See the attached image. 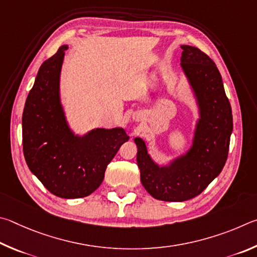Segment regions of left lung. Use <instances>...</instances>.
<instances>
[{"label": "left lung", "instance_id": "left-lung-1", "mask_svg": "<svg viewBox=\"0 0 257 257\" xmlns=\"http://www.w3.org/2000/svg\"><path fill=\"white\" fill-rule=\"evenodd\" d=\"M181 47L182 69L200 109L192 148L168 166L159 167L148 154L145 141L134 139L142 185L155 199L168 202L193 199L221 173L232 132L231 106L217 65L199 48Z\"/></svg>", "mask_w": 257, "mask_h": 257}]
</instances>
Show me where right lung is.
Returning <instances> with one entry per match:
<instances>
[{"label":"right lung","instance_id":"1","mask_svg":"<svg viewBox=\"0 0 257 257\" xmlns=\"http://www.w3.org/2000/svg\"><path fill=\"white\" fill-rule=\"evenodd\" d=\"M45 61L27 97L22 114V145L30 172L58 197L91 194L105 177L108 164L128 136L121 127L96 128L74 136L60 100V74L65 51Z\"/></svg>","mask_w":257,"mask_h":257}]
</instances>
